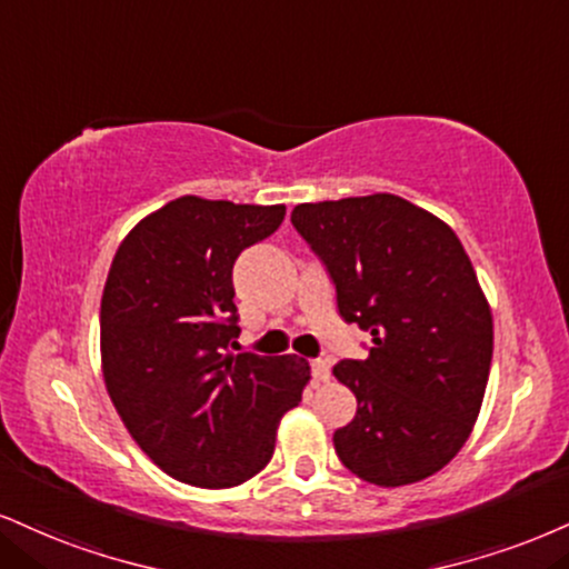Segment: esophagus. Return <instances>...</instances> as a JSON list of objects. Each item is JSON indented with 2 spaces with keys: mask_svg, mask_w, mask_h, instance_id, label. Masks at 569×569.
Segmentation results:
<instances>
[{
  "mask_svg": "<svg viewBox=\"0 0 569 569\" xmlns=\"http://www.w3.org/2000/svg\"><path fill=\"white\" fill-rule=\"evenodd\" d=\"M310 368H312L315 385H323V381L331 379V366H328V360H312Z\"/></svg>",
  "mask_w": 569,
  "mask_h": 569,
  "instance_id": "obj_1",
  "label": "esophagus"
}]
</instances>
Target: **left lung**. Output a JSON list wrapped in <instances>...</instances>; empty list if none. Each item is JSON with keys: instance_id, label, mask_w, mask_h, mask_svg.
<instances>
[{"instance_id": "8db88e82", "label": "left lung", "mask_w": 569, "mask_h": 569, "mask_svg": "<svg viewBox=\"0 0 569 569\" xmlns=\"http://www.w3.org/2000/svg\"><path fill=\"white\" fill-rule=\"evenodd\" d=\"M291 224L326 264L341 318L373 337L366 360L333 366L358 397L333 432L339 461L381 488L427 480L463 448L488 387L492 315L467 251L392 193L299 203Z\"/></svg>"}]
</instances>
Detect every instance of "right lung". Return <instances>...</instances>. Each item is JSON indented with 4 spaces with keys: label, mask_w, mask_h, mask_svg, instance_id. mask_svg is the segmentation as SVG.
I'll use <instances>...</instances> for the list:
<instances>
[{
    "label": "right lung",
    "mask_w": 569,
    "mask_h": 569,
    "mask_svg": "<svg viewBox=\"0 0 569 569\" xmlns=\"http://www.w3.org/2000/svg\"><path fill=\"white\" fill-rule=\"evenodd\" d=\"M286 207L169 201L121 241L100 302L102 376L156 467L196 488L262 471L310 366L238 350L232 264L280 228Z\"/></svg>",
    "instance_id": "obj_1"
}]
</instances>
